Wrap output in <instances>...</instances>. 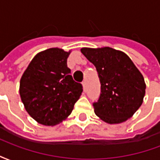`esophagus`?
<instances>
[{
    "label": "esophagus",
    "instance_id": "esophagus-1",
    "mask_svg": "<svg viewBox=\"0 0 160 160\" xmlns=\"http://www.w3.org/2000/svg\"><path fill=\"white\" fill-rule=\"evenodd\" d=\"M82 86H83V89H84V91H85V92H86V91H87V82H86V81H83V82H82Z\"/></svg>",
    "mask_w": 160,
    "mask_h": 160
}]
</instances>
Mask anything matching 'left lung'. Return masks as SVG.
<instances>
[{"instance_id":"obj_1","label":"left lung","mask_w":160,"mask_h":160,"mask_svg":"<svg viewBox=\"0 0 160 160\" xmlns=\"http://www.w3.org/2000/svg\"><path fill=\"white\" fill-rule=\"evenodd\" d=\"M81 53L93 64L101 84L94 112L110 124L121 123L141 107L146 84L141 72L125 53L104 47L82 48Z\"/></svg>"}]
</instances>
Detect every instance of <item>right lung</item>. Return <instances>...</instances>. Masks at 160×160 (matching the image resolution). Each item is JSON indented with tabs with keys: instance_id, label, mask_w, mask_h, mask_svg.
I'll list each match as a JSON object with an SVG mask.
<instances>
[{
	"instance_id": "1",
	"label": "right lung",
	"mask_w": 160,
	"mask_h": 160,
	"mask_svg": "<svg viewBox=\"0 0 160 160\" xmlns=\"http://www.w3.org/2000/svg\"><path fill=\"white\" fill-rule=\"evenodd\" d=\"M69 53L58 48L38 53L21 77V100L28 114L39 123L53 126L62 122L83 92L68 68Z\"/></svg>"
}]
</instances>
